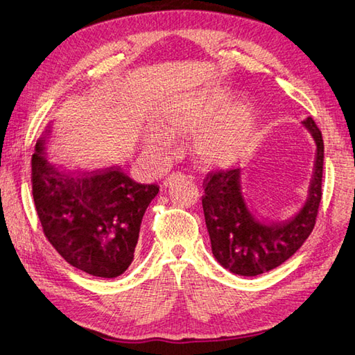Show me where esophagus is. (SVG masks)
I'll return each mask as SVG.
<instances>
[{
  "instance_id": "obj_1",
  "label": "esophagus",
  "mask_w": 355,
  "mask_h": 355,
  "mask_svg": "<svg viewBox=\"0 0 355 355\" xmlns=\"http://www.w3.org/2000/svg\"><path fill=\"white\" fill-rule=\"evenodd\" d=\"M173 177H175V173H173V175H169V177H167V178L164 180V186H169V183H171V180H172Z\"/></svg>"
}]
</instances>
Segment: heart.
Masks as SVG:
<instances>
[{
  "label": "heart",
  "instance_id": "1",
  "mask_svg": "<svg viewBox=\"0 0 355 355\" xmlns=\"http://www.w3.org/2000/svg\"><path fill=\"white\" fill-rule=\"evenodd\" d=\"M230 104V96L214 93L194 105L164 114L159 128L147 133V147L159 161L172 152V137L194 133V150L208 166H230L239 161L253 144L254 113L247 104Z\"/></svg>",
  "mask_w": 355,
  "mask_h": 355
}]
</instances>
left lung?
Segmentation results:
<instances>
[{
	"mask_svg": "<svg viewBox=\"0 0 355 355\" xmlns=\"http://www.w3.org/2000/svg\"><path fill=\"white\" fill-rule=\"evenodd\" d=\"M317 144L313 175L304 205L281 220L268 218L251 206L243 189L242 169L209 172L203 180L202 198L212 254L231 273L257 276L293 256L317 222L323 182L324 144L312 118L302 121Z\"/></svg>",
	"mask_w": 355,
	"mask_h": 355,
	"instance_id": "obj_1",
	"label": "left lung"
}]
</instances>
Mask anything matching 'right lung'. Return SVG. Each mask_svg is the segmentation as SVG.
<instances>
[{"label":"right lung","mask_w":355,"mask_h":355,"mask_svg":"<svg viewBox=\"0 0 355 355\" xmlns=\"http://www.w3.org/2000/svg\"><path fill=\"white\" fill-rule=\"evenodd\" d=\"M31 180L43 233L69 266L99 278L125 272L159 186L137 183L113 167L63 171L48 158L44 138L35 144Z\"/></svg>","instance_id":"right-lung-1"}]
</instances>
